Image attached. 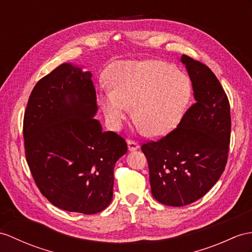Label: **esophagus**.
<instances>
[{"label": "esophagus", "mask_w": 252, "mask_h": 252, "mask_svg": "<svg viewBox=\"0 0 252 252\" xmlns=\"http://www.w3.org/2000/svg\"><path fill=\"white\" fill-rule=\"evenodd\" d=\"M127 144H128V151H136L139 149V143L136 142V141L132 140H127Z\"/></svg>", "instance_id": "obj_1"}]
</instances>
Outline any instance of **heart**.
<instances>
[{"label":"heart","instance_id":"obj_1","mask_svg":"<svg viewBox=\"0 0 252 252\" xmlns=\"http://www.w3.org/2000/svg\"><path fill=\"white\" fill-rule=\"evenodd\" d=\"M111 89L98 96L106 118L119 129L132 106L141 130L159 136L179 124L191 96V84L183 71L162 61H123L110 73Z\"/></svg>","mask_w":252,"mask_h":252}]
</instances>
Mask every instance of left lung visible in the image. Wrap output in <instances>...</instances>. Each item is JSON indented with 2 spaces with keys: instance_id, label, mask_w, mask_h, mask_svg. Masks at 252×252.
<instances>
[{
  "instance_id": "left-lung-1",
  "label": "left lung",
  "mask_w": 252,
  "mask_h": 252,
  "mask_svg": "<svg viewBox=\"0 0 252 252\" xmlns=\"http://www.w3.org/2000/svg\"><path fill=\"white\" fill-rule=\"evenodd\" d=\"M195 102L167 136L141 146L152 194L161 204L184 206L210 191L224 171L231 137L230 103L214 72L182 55Z\"/></svg>"
}]
</instances>
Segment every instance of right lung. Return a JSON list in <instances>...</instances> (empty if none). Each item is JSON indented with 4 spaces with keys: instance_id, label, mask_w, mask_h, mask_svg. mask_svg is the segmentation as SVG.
<instances>
[{
    "instance_id": "obj_1",
    "label": "right lung",
    "mask_w": 252,
    "mask_h": 252,
    "mask_svg": "<svg viewBox=\"0 0 252 252\" xmlns=\"http://www.w3.org/2000/svg\"><path fill=\"white\" fill-rule=\"evenodd\" d=\"M92 73L62 64L36 83L23 119L24 151L33 179L49 202L92 215L113 197V170L126 154L118 133L94 119Z\"/></svg>"
}]
</instances>
